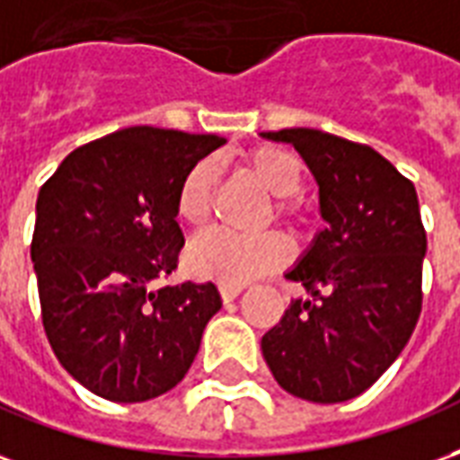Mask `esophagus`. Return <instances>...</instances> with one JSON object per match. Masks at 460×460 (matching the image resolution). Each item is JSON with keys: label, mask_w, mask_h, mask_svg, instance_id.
<instances>
[{"label": "esophagus", "mask_w": 460, "mask_h": 460, "mask_svg": "<svg viewBox=\"0 0 460 460\" xmlns=\"http://www.w3.org/2000/svg\"><path fill=\"white\" fill-rule=\"evenodd\" d=\"M243 294V287L240 284H220V296L223 301H233Z\"/></svg>", "instance_id": "esophagus-1"}]
</instances>
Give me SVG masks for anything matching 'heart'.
<instances>
[{
  "label": "heart",
  "mask_w": 460,
  "mask_h": 460,
  "mask_svg": "<svg viewBox=\"0 0 460 460\" xmlns=\"http://www.w3.org/2000/svg\"><path fill=\"white\" fill-rule=\"evenodd\" d=\"M244 171L277 200L281 216H291V196L301 189V166L294 154L279 146H257L244 154ZM216 190V166L210 161H198L183 176L176 193V216L181 223L200 227L210 216ZM291 244L279 233L240 237L230 233H208L190 244L186 252L189 270L200 279L220 284H247L267 271L279 270L289 262Z\"/></svg>",
  "instance_id": "heart-1"
}]
</instances>
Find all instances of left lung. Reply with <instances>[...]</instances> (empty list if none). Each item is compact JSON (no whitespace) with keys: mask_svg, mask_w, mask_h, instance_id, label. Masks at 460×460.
<instances>
[{"mask_svg":"<svg viewBox=\"0 0 460 460\" xmlns=\"http://www.w3.org/2000/svg\"><path fill=\"white\" fill-rule=\"evenodd\" d=\"M262 137L299 152L326 223L287 270L311 299L291 301L264 333V360L294 397L353 400L400 358L419 321L427 233L417 190L365 144L308 127Z\"/></svg>","mask_w":460,"mask_h":460,"instance_id":"left-lung-1","label":"left lung"}]
</instances>
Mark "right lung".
Instances as JSON below:
<instances>
[{
    "mask_svg": "<svg viewBox=\"0 0 460 460\" xmlns=\"http://www.w3.org/2000/svg\"><path fill=\"white\" fill-rule=\"evenodd\" d=\"M216 134L129 127L78 146L36 200L31 260L43 328L60 365L110 402L173 390L223 301L216 284L156 289L176 270V193Z\"/></svg>",
    "mask_w": 460,
    "mask_h": 460,
    "instance_id": "1",
    "label": "right lung"
}]
</instances>
